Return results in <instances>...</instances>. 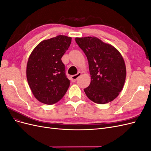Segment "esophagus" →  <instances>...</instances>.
I'll return each instance as SVG.
<instances>
[{"mask_svg": "<svg viewBox=\"0 0 151 151\" xmlns=\"http://www.w3.org/2000/svg\"><path fill=\"white\" fill-rule=\"evenodd\" d=\"M81 72H78L77 74L71 76V81L72 82H76L77 81V79L81 76Z\"/></svg>", "mask_w": 151, "mask_h": 151, "instance_id": "obj_1", "label": "esophagus"}]
</instances>
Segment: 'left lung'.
<instances>
[{"mask_svg": "<svg viewBox=\"0 0 151 151\" xmlns=\"http://www.w3.org/2000/svg\"><path fill=\"white\" fill-rule=\"evenodd\" d=\"M75 40L88 60L91 80L84 89L86 96L98 104L112 101L121 92L126 78V66L121 53L94 36Z\"/></svg>", "mask_w": 151, "mask_h": 151, "instance_id": "obj_1", "label": "left lung"}]
</instances>
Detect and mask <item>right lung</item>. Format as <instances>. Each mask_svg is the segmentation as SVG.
<instances>
[{
    "label": "right lung",
    "mask_w": 151,
    "mask_h": 151,
    "mask_svg": "<svg viewBox=\"0 0 151 151\" xmlns=\"http://www.w3.org/2000/svg\"><path fill=\"white\" fill-rule=\"evenodd\" d=\"M71 41V37L64 35L43 40L29 55L26 77L32 93L40 102L53 104L66 93L70 81L65 75L61 58Z\"/></svg>",
    "instance_id": "1"
}]
</instances>
